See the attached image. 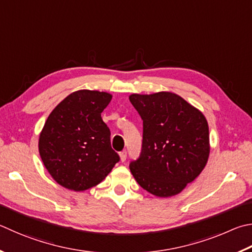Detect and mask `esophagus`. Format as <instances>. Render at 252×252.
<instances>
[{
	"mask_svg": "<svg viewBox=\"0 0 252 252\" xmlns=\"http://www.w3.org/2000/svg\"><path fill=\"white\" fill-rule=\"evenodd\" d=\"M120 159H121V162H125L126 159V151H122V152H120Z\"/></svg>",
	"mask_w": 252,
	"mask_h": 252,
	"instance_id": "1",
	"label": "esophagus"
}]
</instances>
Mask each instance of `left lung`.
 <instances>
[{"label": "left lung", "mask_w": 252, "mask_h": 252, "mask_svg": "<svg viewBox=\"0 0 252 252\" xmlns=\"http://www.w3.org/2000/svg\"><path fill=\"white\" fill-rule=\"evenodd\" d=\"M143 120L140 158L130 171L142 189L158 197L180 194L207 164L210 144L203 112L170 91L132 94Z\"/></svg>", "instance_id": "8db88e82"}]
</instances>
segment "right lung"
I'll return each mask as SVG.
<instances>
[{
  "label": "right lung",
  "mask_w": 252,
  "mask_h": 252,
  "mask_svg": "<svg viewBox=\"0 0 252 252\" xmlns=\"http://www.w3.org/2000/svg\"><path fill=\"white\" fill-rule=\"evenodd\" d=\"M112 94L82 89L59 102L40 131L38 151L55 182L82 191L101 183L119 162L101 112Z\"/></svg>",
  "instance_id": "right-lung-1"
}]
</instances>
